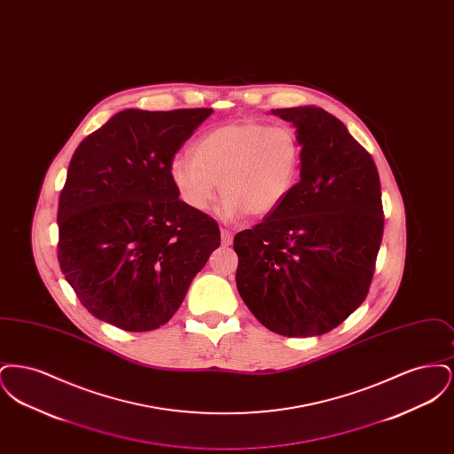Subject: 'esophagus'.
<instances>
[{"mask_svg":"<svg viewBox=\"0 0 454 454\" xmlns=\"http://www.w3.org/2000/svg\"><path fill=\"white\" fill-rule=\"evenodd\" d=\"M221 241H223V245H231L233 243V233L231 231H228V230H221Z\"/></svg>","mask_w":454,"mask_h":454,"instance_id":"obj_1","label":"esophagus"}]
</instances>
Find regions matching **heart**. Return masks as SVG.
Masks as SVG:
<instances>
[{
    "label": "heart",
    "instance_id": "b5f03b06",
    "mask_svg": "<svg viewBox=\"0 0 454 454\" xmlns=\"http://www.w3.org/2000/svg\"><path fill=\"white\" fill-rule=\"evenodd\" d=\"M301 145L294 130L245 121L224 124L199 137L192 156L178 154L170 180L195 213L211 209L221 192L223 219L274 215L296 187Z\"/></svg>",
    "mask_w": 454,
    "mask_h": 454
}]
</instances>
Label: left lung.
<instances>
[{
    "mask_svg": "<svg viewBox=\"0 0 454 454\" xmlns=\"http://www.w3.org/2000/svg\"><path fill=\"white\" fill-rule=\"evenodd\" d=\"M270 114L296 128L300 182L274 215L235 237L238 293L279 335H324L366 300L385 224L380 175L324 108Z\"/></svg>",
    "mask_w": 454,
    "mask_h": 454,
    "instance_id": "1",
    "label": "left lung"
}]
</instances>
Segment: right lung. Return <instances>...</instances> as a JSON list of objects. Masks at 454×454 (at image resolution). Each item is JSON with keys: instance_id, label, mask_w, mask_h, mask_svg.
<instances>
[{"instance_id": "obj_1", "label": "right lung", "mask_w": 454, "mask_h": 454, "mask_svg": "<svg viewBox=\"0 0 454 454\" xmlns=\"http://www.w3.org/2000/svg\"><path fill=\"white\" fill-rule=\"evenodd\" d=\"M213 108H128L73 154L58 207V260L88 311L128 332L167 324L221 243L170 180L173 154Z\"/></svg>"}]
</instances>
